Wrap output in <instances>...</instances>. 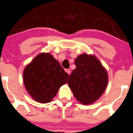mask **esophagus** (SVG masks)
<instances>
[{"mask_svg":"<svg viewBox=\"0 0 133 133\" xmlns=\"http://www.w3.org/2000/svg\"><path fill=\"white\" fill-rule=\"evenodd\" d=\"M65 72H66L67 74H68V75H70V70L69 69H65Z\"/></svg>","mask_w":133,"mask_h":133,"instance_id":"esophagus-1","label":"esophagus"}]
</instances>
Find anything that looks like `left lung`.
I'll return each mask as SVG.
<instances>
[{
  "instance_id": "left-lung-1",
  "label": "left lung",
  "mask_w": 133,
  "mask_h": 133,
  "mask_svg": "<svg viewBox=\"0 0 133 133\" xmlns=\"http://www.w3.org/2000/svg\"><path fill=\"white\" fill-rule=\"evenodd\" d=\"M75 69L68 81L69 88L77 99L84 105L96 101L105 91L108 75L94 56L82 54L75 60Z\"/></svg>"
}]
</instances>
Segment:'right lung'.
I'll list each match as a JSON object with an SVG mask.
<instances>
[{
  "mask_svg": "<svg viewBox=\"0 0 133 133\" xmlns=\"http://www.w3.org/2000/svg\"><path fill=\"white\" fill-rule=\"evenodd\" d=\"M68 78V74L49 53L37 56L23 72L27 91L34 100L41 103L52 100Z\"/></svg>",
  "mask_w": 133,
  "mask_h": 133,
  "instance_id": "obj_1",
  "label": "right lung"
}]
</instances>
